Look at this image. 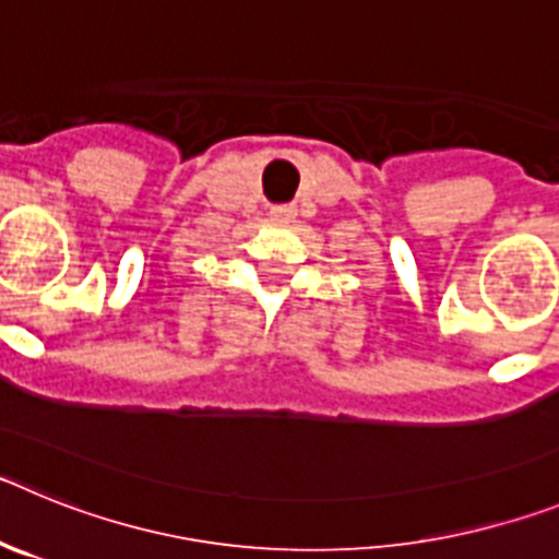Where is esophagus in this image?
Segmentation results:
<instances>
[{"label": "esophagus", "mask_w": 559, "mask_h": 559, "mask_svg": "<svg viewBox=\"0 0 559 559\" xmlns=\"http://www.w3.org/2000/svg\"><path fill=\"white\" fill-rule=\"evenodd\" d=\"M271 221H276V224H290V221L296 218V206L294 204H276L271 206Z\"/></svg>", "instance_id": "34e87169"}]
</instances>
